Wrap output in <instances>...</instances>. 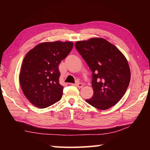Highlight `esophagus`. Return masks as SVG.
Listing matches in <instances>:
<instances>
[{
    "mask_svg": "<svg viewBox=\"0 0 150 150\" xmlns=\"http://www.w3.org/2000/svg\"><path fill=\"white\" fill-rule=\"evenodd\" d=\"M75 86H76V87H78V88H82L83 87V85L81 83H79V82H77L75 84H74Z\"/></svg>",
    "mask_w": 150,
    "mask_h": 150,
    "instance_id": "34e87169",
    "label": "esophagus"
}]
</instances>
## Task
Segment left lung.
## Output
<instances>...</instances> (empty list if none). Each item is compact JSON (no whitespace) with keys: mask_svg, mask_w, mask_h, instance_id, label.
Returning <instances> with one entry per match:
<instances>
[{"mask_svg":"<svg viewBox=\"0 0 150 150\" xmlns=\"http://www.w3.org/2000/svg\"><path fill=\"white\" fill-rule=\"evenodd\" d=\"M76 49L92 71L91 98L86 102L99 110H106L122 98L130 81L126 58L115 45L101 38L75 44Z\"/></svg>","mask_w":150,"mask_h":150,"instance_id":"8db88e82","label":"left lung"}]
</instances>
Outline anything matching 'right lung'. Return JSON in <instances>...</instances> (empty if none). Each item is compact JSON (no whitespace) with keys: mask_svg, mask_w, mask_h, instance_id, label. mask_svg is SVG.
Listing matches in <instances>:
<instances>
[{"mask_svg":"<svg viewBox=\"0 0 150 150\" xmlns=\"http://www.w3.org/2000/svg\"><path fill=\"white\" fill-rule=\"evenodd\" d=\"M71 42H42L30 50L23 59L19 75L24 95L33 105L44 108L62 97L59 65L71 51Z\"/></svg>","mask_w":150,"mask_h":150,"instance_id":"1","label":"right lung"}]
</instances>
